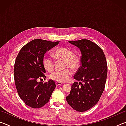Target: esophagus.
<instances>
[{"label":"esophagus","instance_id":"34e87169","mask_svg":"<svg viewBox=\"0 0 126 126\" xmlns=\"http://www.w3.org/2000/svg\"><path fill=\"white\" fill-rule=\"evenodd\" d=\"M55 84H56V86H61L62 83L60 82H56L55 83Z\"/></svg>","mask_w":126,"mask_h":126}]
</instances>
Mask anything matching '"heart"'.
<instances>
[{"label": "heart", "instance_id": "1", "mask_svg": "<svg viewBox=\"0 0 126 126\" xmlns=\"http://www.w3.org/2000/svg\"><path fill=\"white\" fill-rule=\"evenodd\" d=\"M54 58L58 61H64L63 68L66 69L61 71H57L50 75V78L58 82L63 83L69 80L72 72L69 68L75 69L79 65L78 57L74 54L73 51L67 48H57L53 53ZM43 66L47 71L52 72L54 69V62L52 58L48 56L44 57L42 61Z\"/></svg>", "mask_w": 126, "mask_h": 126}]
</instances>
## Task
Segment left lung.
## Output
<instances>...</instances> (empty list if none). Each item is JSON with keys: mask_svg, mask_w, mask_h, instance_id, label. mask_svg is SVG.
Returning <instances> with one entry per match:
<instances>
[{"mask_svg": "<svg viewBox=\"0 0 126 126\" xmlns=\"http://www.w3.org/2000/svg\"><path fill=\"white\" fill-rule=\"evenodd\" d=\"M69 43L79 49L81 66L74 76L79 83L72 84L66 100L74 110L85 112L97 103L104 91L107 76L106 57L102 49L91 40Z\"/></svg>", "mask_w": 126, "mask_h": 126, "instance_id": "1", "label": "left lung"}]
</instances>
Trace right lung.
<instances>
[{"instance_id": "right-lung-1", "label": "right lung", "mask_w": 126, "mask_h": 126, "mask_svg": "<svg viewBox=\"0 0 126 126\" xmlns=\"http://www.w3.org/2000/svg\"><path fill=\"white\" fill-rule=\"evenodd\" d=\"M59 42L33 40L25 44L17 55L14 67L16 90L20 98L32 108H40L47 103L56 87L53 80L50 79L44 83L38 82L37 80L46 79L43 59L46 52Z\"/></svg>"}]
</instances>
